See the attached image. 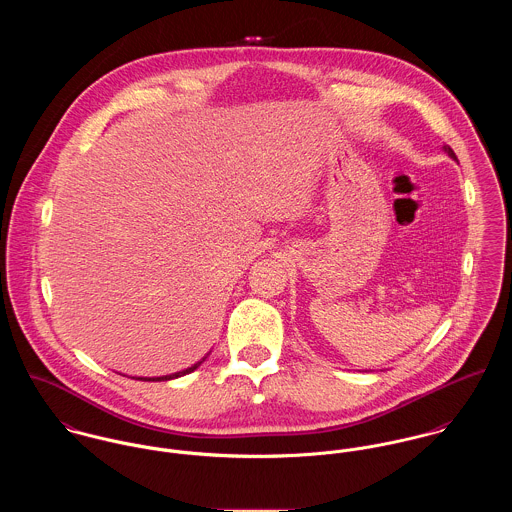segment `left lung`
I'll use <instances>...</instances> for the list:
<instances>
[{
	"label": "left lung",
	"mask_w": 512,
	"mask_h": 512,
	"mask_svg": "<svg viewBox=\"0 0 512 512\" xmlns=\"http://www.w3.org/2000/svg\"><path fill=\"white\" fill-rule=\"evenodd\" d=\"M443 149H445V151H447V155H449V157H453V159H457V157H455V153H453V149H451V147L443 146Z\"/></svg>",
	"instance_id": "left-lung-1"
}]
</instances>
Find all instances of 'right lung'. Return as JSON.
<instances>
[{
	"mask_svg": "<svg viewBox=\"0 0 512 512\" xmlns=\"http://www.w3.org/2000/svg\"><path fill=\"white\" fill-rule=\"evenodd\" d=\"M203 363V361H201ZM201 363H197V365L191 366V368H187V370H183V372H175V374H167V376H157V378H136V380H153V382H161V380H171V378H177V376H183V374H189V372H193L197 366L201 365Z\"/></svg>",
	"mask_w": 512,
	"mask_h": 512,
	"instance_id": "right-lung-1",
	"label": "right lung"
}]
</instances>
